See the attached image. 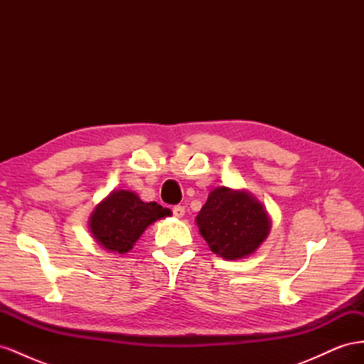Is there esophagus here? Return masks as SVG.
I'll list each match as a JSON object with an SVG mask.
<instances>
[{"label": "esophagus", "instance_id": "obj_1", "mask_svg": "<svg viewBox=\"0 0 364 364\" xmlns=\"http://www.w3.org/2000/svg\"><path fill=\"white\" fill-rule=\"evenodd\" d=\"M173 214H174V217L182 218V217L185 215V208H183V206H181V205L174 206V208H173Z\"/></svg>", "mask_w": 364, "mask_h": 364}]
</instances>
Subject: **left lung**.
Instances as JSON below:
<instances>
[{
	"mask_svg": "<svg viewBox=\"0 0 364 364\" xmlns=\"http://www.w3.org/2000/svg\"><path fill=\"white\" fill-rule=\"evenodd\" d=\"M196 223L209 249L225 259L252 255L270 232V218L250 193L218 186L208 196Z\"/></svg>",
	"mask_w": 364,
	"mask_h": 364,
	"instance_id": "left-lung-1",
	"label": "left lung"
}]
</instances>
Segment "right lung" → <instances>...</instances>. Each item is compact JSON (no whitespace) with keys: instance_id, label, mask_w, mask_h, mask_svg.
Here are the masks:
<instances>
[{"instance_id":"right-lung-1","label":"right lung","mask_w":364,"mask_h":364,"mask_svg":"<svg viewBox=\"0 0 364 364\" xmlns=\"http://www.w3.org/2000/svg\"><path fill=\"white\" fill-rule=\"evenodd\" d=\"M171 211L156 202H142L126 190H115L98 203L90 217V229L102 247L117 253L129 252L144 230Z\"/></svg>"}]
</instances>
